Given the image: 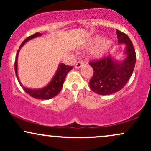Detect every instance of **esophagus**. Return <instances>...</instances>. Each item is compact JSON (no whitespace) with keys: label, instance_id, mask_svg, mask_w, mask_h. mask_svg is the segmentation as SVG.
<instances>
[{"label":"esophagus","instance_id":"esophagus-1","mask_svg":"<svg viewBox=\"0 0 151 151\" xmlns=\"http://www.w3.org/2000/svg\"><path fill=\"white\" fill-rule=\"evenodd\" d=\"M83 65H84V63H83L82 62H81V61L77 62V64H76V65H75V68H76V69L80 68V67H81V66H82Z\"/></svg>","mask_w":151,"mask_h":151}]
</instances>
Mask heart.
Masks as SVG:
<instances>
[{"label":"heart","instance_id":"obj_1","mask_svg":"<svg viewBox=\"0 0 151 151\" xmlns=\"http://www.w3.org/2000/svg\"><path fill=\"white\" fill-rule=\"evenodd\" d=\"M97 45L93 50V55L96 58H102L104 56L111 46V41L109 39L102 40L100 36H96L93 37L89 43L90 47Z\"/></svg>","mask_w":151,"mask_h":151}]
</instances>
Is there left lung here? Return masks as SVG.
Segmentation results:
<instances>
[{"mask_svg":"<svg viewBox=\"0 0 151 151\" xmlns=\"http://www.w3.org/2000/svg\"><path fill=\"white\" fill-rule=\"evenodd\" d=\"M119 43L126 45L127 55L123 62H118L109 55L99 60L89 62L93 67V75L89 86L93 92L99 95H109L120 91L132 75L136 65V51L127 35L116 30Z\"/></svg>","mask_w":151,"mask_h":151,"instance_id":"left-lung-1","label":"left lung"}]
</instances>
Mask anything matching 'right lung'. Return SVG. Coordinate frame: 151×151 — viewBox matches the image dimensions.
Wrapping results in <instances>:
<instances>
[{
  "label": "right lung",
  "instance_id": "add662e5",
  "mask_svg": "<svg viewBox=\"0 0 151 151\" xmlns=\"http://www.w3.org/2000/svg\"><path fill=\"white\" fill-rule=\"evenodd\" d=\"M41 33L40 32H37V33H35L32 35L30 36V37H27L23 42H22V44L20 45L19 50H18V52H17L16 58H15V74H16V77L18 78V80L20 83V84L21 85L22 89H24V91L26 93H28L30 96L32 97L35 98V99H50L55 97V96L58 94L61 91L62 86H63L64 81H65V77L67 76V73L70 72V70H72V66H67L65 65V64H60L59 65L58 70H57L56 74H55L54 77L52 78L51 81L47 84L46 86H45L42 89H31L29 88H26L25 86H23L21 84V83L20 82L18 79V53L20 51V49L23 46V45L25 42H27V41L30 40L31 39H33V38L38 37V36L41 35Z\"/></svg>",
  "mask_w": 151,
  "mask_h": 151
}]
</instances>
